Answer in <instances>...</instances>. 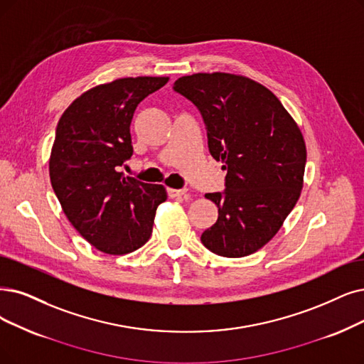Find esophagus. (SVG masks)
I'll return each instance as SVG.
<instances>
[{"instance_id": "34e87169", "label": "esophagus", "mask_w": 364, "mask_h": 364, "mask_svg": "<svg viewBox=\"0 0 364 364\" xmlns=\"http://www.w3.org/2000/svg\"><path fill=\"white\" fill-rule=\"evenodd\" d=\"M168 197H182L186 194V188H182V190H174V188H168L167 190Z\"/></svg>"}]
</instances>
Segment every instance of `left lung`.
<instances>
[{
	"label": "left lung",
	"instance_id": "obj_1",
	"mask_svg": "<svg viewBox=\"0 0 364 364\" xmlns=\"http://www.w3.org/2000/svg\"><path fill=\"white\" fill-rule=\"evenodd\" d=\"M173 90L200 110L208 146L227 170L225 190L205 197L218 206L201 243L216 255L257 252L278 232L303 188L306 144L281 101L248 77L197 73Z\"/></svg>",
	"mask_w": 364,
	"mask_h": 364
}]
</instances>
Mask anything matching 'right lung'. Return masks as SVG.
<instances>
[{
	"mask_svg": "<svg viewBox=\"0 0 364 364\" xmlns=\"http://www.w3.org/2000/svg\"><path fill=\"white\" fill-rule=\"evenodd\" d=\"M168 77H124L83 92L63 113L49 161L53 191L79 235L101 252L124 255L152 235L163 185L124 176L133 155L129 125L140 101Z\"/></svg>",
	"mask_w": 364,
	"mask_h": 364,
	"instance_id": "add662e5",
	"label": "right lung"
}]
</instances>
